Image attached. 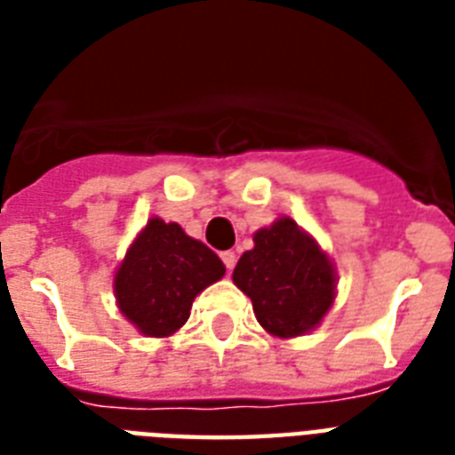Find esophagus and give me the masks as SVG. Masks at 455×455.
Returning <instances> with one entry per match:
<instances>
[{
    "mask_svg": "<svg viewBox=\"0 0 455 455\" xmlns=\"http://www.w3.org/2000/svg\"><path fill=\"white\" fill-rule=\"evenodd\" d=\"M221 262L227 267V274H231L235 267V252L234 250H227V252H221Z\"/></svg>",
    "mask_w": 455,
    "mask_h": 455,
    "instance_id": "esophagus-1",
    "label": "esophagus"
}]
</instances>
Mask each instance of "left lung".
<instances>
[{"instance_id": "obj_1", "label": "left lung", "mask_w": 455, "mask_h": 455, "mask_svg": "<svg viewBox=\"0 0 455 455\" xmlns=\"http://www.w3.org/2000/svg\"><path fill=\"white\" fill-rule=\"evenodd\" d=\"M234 283L255 309L257 321L278 338L311 331L331 309L335 274L331 259L292 220L255 234V248L238 259Z\"/></svg>"}]
</instances>
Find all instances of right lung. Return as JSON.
Listing matches in <instances>:
<instances>
[{
  "mask_svg": "<svg viewBox=\"0 0 455 455\" xmlns=\"http://www.w3.org/2000/svg\"><path fill=\"white\" fill-rule=\"evenodd\" d=\"M221 276L224 264L207 245L179 224L151 220L117 269V304L144 335L164 338L186 323L196 295Z\"/></svg>",
  "mask_w": 455,
  "mask_h": 455,
  "instance_id": "add662e5",
  "label": "right lung"
}]
</instances>
